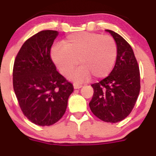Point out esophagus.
Returning <instances> with one entry per match:
<instances>
[{
    "instance_id": "34e87169",
    "label": "esophagus",
    "mask_w": 156,
    "mask_h": 156,
    "mask_svg": "<svg viewBox=\"0 0 156 156\" xmlns=\"http://www.w3.org/2000/svg\"><path fill=\"white\" fill-rule=\"evenodd\" d=\"M81 87H82V85H80V84H77V83L74 84V88H75V89H79V88H81Z\"/></svg>"
}]
</instances>
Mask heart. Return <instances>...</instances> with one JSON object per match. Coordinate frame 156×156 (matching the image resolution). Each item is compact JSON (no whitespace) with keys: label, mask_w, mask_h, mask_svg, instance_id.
Wrapping results in <instances>:
<instances>
[{"label":"heart","mask_w":156,"mask_h":156,"mask_svg":"<svg viewBox=\"0 0 156 156\" xmlns=\"http://www.w3.org/2000/svg\"><path fill=\"white\" fill-rule=\"evenodd\" d=\"M117 45L113 37L99 33H75L67 36L63 46L54 45L51 58L64 76L68 75L79 64L81 67L71 75L75 81L102 78L113 70L117 57Z\"/></svg>","instance_id":"1"}]
</instances>
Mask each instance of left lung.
<instances>
[{
  "label": "left lung",
  "instance_id": "8db88e82",
  "mask_svg": "<svg viewBox=\"0 0 156 156\" xmlns=\"http://www.w3.org/2000/svg\"><path fill=\"white\" fill-rule=\"evenodd\" d=\"M117 45V57L109 76L92 84L89 107L95 116L108 123L125 119L132 111L140 92L139 67L134 51L121 36L106 29Z\"/></svg>",
  "mask_w": 156,
  "mask_h": 156
}]
</instances>
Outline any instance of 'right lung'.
I'll return each instance as SVG.
<instances>
[{
  "instance_id": "add662e5",
  "label": "right lung",
  "mask_w": 156,
  "mask_h": 156,
  "mask_svg": "<svg viewBox=\"0 0 156 156\" xmlns=\"http://www.w3.org/2000/svg\"><path fill=\"white\" fill-rule=\"evenodd\" d=\"M58 32L43 30L26 40L15 58L13 87L24 115L35 124L50 126L64 116L73 85L57 71L50 49Z\"/></svg>"
}]
</instances>
